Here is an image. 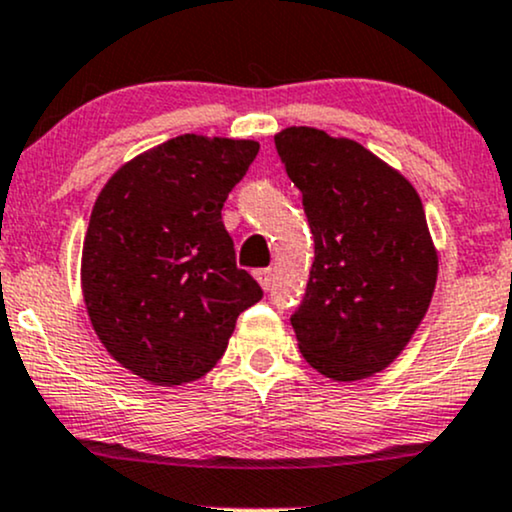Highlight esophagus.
Returning a JSON list of instances; mask_svg holds the SVG:
<instances>
[{
	"mask_svg": "<svg viewBox=\"0 0 512 512\" xmlns=\"http://www.w3.org/2000/svg\"><path fill=\"white\" fill-rule=\"evenodd\" d=\"M273 278H275V273L270 268L256 270V280H258V285L263 287V290H270V287H273Z\"/></svg>",
	"mask_w": 512,
	"mask_h": 512,
	"instance_id": "1",
	"label": "esophagus"
}]
</instances>
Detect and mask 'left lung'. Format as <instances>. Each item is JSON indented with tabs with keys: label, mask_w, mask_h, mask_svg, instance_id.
Masks as SVG:
<instances>
[{
	"label": "left lung",
	"mask_w": 512,
	"mask_h": 512,
	"mask_svg": "<svg viewBox=\"0 0 512 512\" xmlns=\"http://www.w3.org/2000/svg\"><path fill=\"white\" fill-rule=\"evenodd\" d=\"M275 148L314 234L311 278L290 318L299 350L318 374L362 381L398 359L434 297L438 254L422 198L352 138L287 126Z\"/></svg>",
	"instance_id": "1"
}]
</instances>
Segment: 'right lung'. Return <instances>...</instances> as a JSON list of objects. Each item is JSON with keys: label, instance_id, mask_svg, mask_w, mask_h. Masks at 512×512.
Instances as JSON below:
<instances>
[{"label": "right lung", "instance_id": "add662e5", "mask_svg": "<svg viewBox=\"0 0 512 512\" xmlns=\"http://www.w3.org/2000/svg\"><path fill=\"white\" fill-rule=\"evenodd\" d=\"M256 155V141L184 134L136 155L98 194L83 302L105 350L153 386L206 376L263 297L234 263L220 213Z\"/></svg>", "mask_w": 512, "mask_h": 512}]
</instances>
